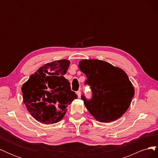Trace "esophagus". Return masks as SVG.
<instances>
[{
  "label": "esophagus",
  "mask_w": 158,
  "mask_h": 158,
  "mask_svg": "<svg viewBox=\"0 0 158 158\" xmlns=\"http://www.w3.org/2000/svg\"><path fill=\"white\" fill-rule=\"evenodd\" d=\"M76 94L78 95V98H80V96H81V92H80V90H78V91H77V92H76Z\"/></svg>",
  "instance_id": "esophagus-1"
}]
</instances>
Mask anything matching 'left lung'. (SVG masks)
Returning <instances> with one entry per match:
<instances>
[{"label": "left lung", "instance_id": "obj_1", "mask_svg": "<svg viewBox=\"0 0 158 158\" xmlns=\"http://www.w3.org/2000/svg\"><path fill=\"white\" fill-rule=\"evenodd\" d=\"M79 67L87 77L85 84L92 89L90 99L84 95L81 96L89 113L103 123L120 118L130 106L135 95V89L125 72L98 59L81 60Z\"/></svg>", "mask_w": 158, "mask_h": 158}]
</instances>
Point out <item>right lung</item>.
Segmentation results:
<instances>
[{
	"instance_id": "1",
	"label": "right lung",
	"mask_w": 158,
	"mask_h": 158,
	"mask_svg": "<svg viewBox=\"0 0 158 158\" xmlns=\"http://www.w3.org/2000/svg\"><path fill=\"white\" fill-rule=\"evenodd\" d=\"M69 65L70 61L65 59L45 64L23 84V103L40 123L49 125L60 121L66 108L77 99L69 80L63 76Z\"/></svg>"
}]
</instances>
